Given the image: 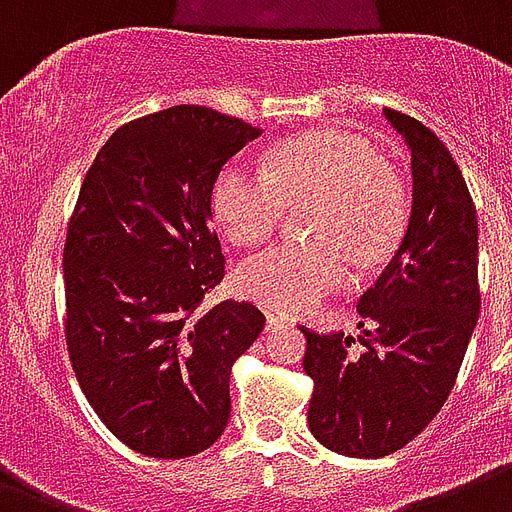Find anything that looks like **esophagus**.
Segmentation results:
<instances>
[{
  "label": "esophagus",
  "mask_w": 512,
  "mask_h": 512,
  "mask_svg": "<svg viewBox=\"0 0 512 512\" xmlns=\"http://www.w3.org/2000/svg\"><path fill=\"white\" fill-rule=\"evenodd\" d=\"M285 326H293V320L280 315V312H267V331H277V328Z\"/></svg>",
  "instance_id": "34e87169"
}]
</instances>
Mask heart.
I'll return each instance as SVG.
<instances>
[{
    "label": "heart",
    "mask_w": 512,
    "mask_h": 512,
    "mask_svg": "<svg viewBox=\"0 0 512 512\" xmlns=\"http://www.w3.org/2000/svg\"><path fill=\"white\" fill-rule=\"evenodd\" d=\"M307 235L256 253L237 269V288L280 312H307L350 283V256L371 267L395 248L406 221V194L368 141L339 130H312L277 146L269 176L243 162L221 170L213 213L229 240H267L285 208L310 205Z\"/></svg>",
    "instance_id": "1"
}]
</instances>
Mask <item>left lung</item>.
<instances>
[{"mask_svg": "<svg viewBox=\"0 0 512 512\" xmlns=\"http://www.w3.org/2000/svg\"><path fill=\"white\" fill-rule=\"evenodd\" d=\"M411 154V216L390 264L358 299L360 334L307 336L312 435L379 459L417 438L449 398L478 323V219L462 170L433 130L384 109Z\"/></svg>", "mask_w": 512, "mask_h": 512, "instance_id": "8db88e82", "label": "left lung"}]
</instances>
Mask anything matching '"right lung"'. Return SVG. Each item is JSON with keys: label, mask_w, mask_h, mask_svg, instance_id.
Instances as JSON below:
<instances>
[{"label": "right lung", "mask_w": 512, "mask_h": 512, "mask_svg": "<svg viewBox=\"0 0 512 512\" xmlns=\"http://www.w3.org/2000/svg\"><path fill=\"white\" fill-rule=\"evenodd\" d=\"M261 130L205 106L128 122L98 152L63 248L77 382L138 454L184 459L219 441L229 374L264 328L248 301L200 310L224 280L213 184Z\"/></svg>", "instance_id": "add662e5"}]
</instances>
